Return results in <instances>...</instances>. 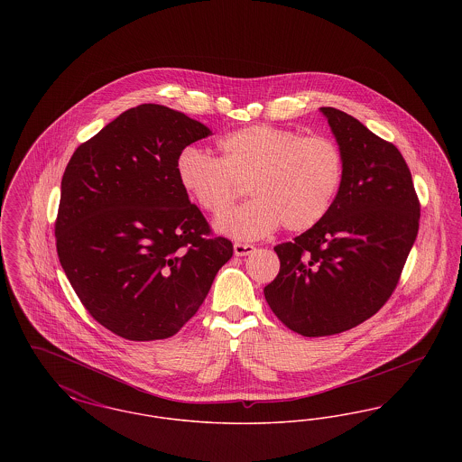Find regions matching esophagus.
<instances>
[{
    "label": "esophagus",
    "instance_id": "obj_1",
    "mask_svg": "<svg viewBox=\"0 0 462 462\" xmlns=\"http://www.w3.org/2000/svg\"><path fill=\"white\" fill-rule=\"evenodd\" d=\"M253 251H254V245H251V244H241V242L234 244V254L236 256H247Z\"/></svg>",
    "mask_w": 462,
    "mask_h": 462
}]
</instances>
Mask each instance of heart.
I'll return each instance as SVG.
<instances>
[{
	"mask_svg": "<svg viewBox=\"0 0 462 462\" xmlns=\"http://www.w3.org/2000/svg\"><path fill=\"white\" fill-rule=\"evenodd\" d=\"M218 147L220 159L185 147L176 157V178L213 215L228 209L247 185L254 199L215 221L226 237L262 239L282 223L291 232H303L329 213L339 194L345 162L328 136L251 125L221 136Z\"/></svg>",
	"mask_w": 462,
	"mask_h": 462,
	"instance_id": "b5f03b06",
	"label": "heart"
}]
</instances>
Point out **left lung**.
I'll use <instances>...</instances> for the list:
<instances>
[{"mask_svg":"<svg viewBox=\"0 0 462 462\" xmlns=\"http://www.w3.org/2000/svg\"><path fill=\"white\" fill-rule=\"evenodd\" d=\"M345 173L329 213L275 245L279 275L264 300L282 324L319 337L371 319L395 291L419 230V200L405 159L350 114L320 107Z\"/></svg>","mask_w":462,"mask_h":462,"instance_id":"left-lung-1","label":"left lung"}]
</instances>
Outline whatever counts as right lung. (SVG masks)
<instances>
[{
	"label": "right lung",
	"mask_w": 462,
	"mask_h": 462,
	"mask_svg": "<svg viewBox=\"0 0 462 462\" xmlns=\"http://www.w3.org/2000/svg\"><path fill=\"white\" fill-rule=\"evenodd\" d=\"M211 130L183 112L142 104L123 112L67 164L57 253L89 315L132 341L166 339L189 322L232 242L176 178V157Z\"/></svg>",
	"instance_id": "obj_1"
}]
</instances>
